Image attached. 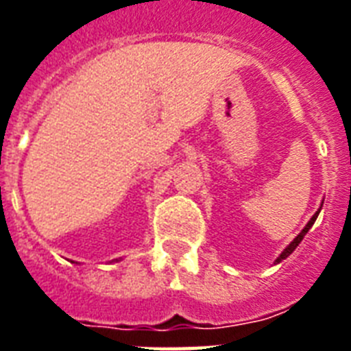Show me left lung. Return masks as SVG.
I'll return each mask as SVG.
<instances>
[{
    "instance_id": "1",
    "label": "left lung",
    "mask_w": 351,
    "mask_h": 351,
    "mask_svg": "<svg viewBox=\"0 0 351 351\" xmlns=\"http://www.w3.org/2000/svg\"><path fill=\"white\" fill-rule=\"evenodd\" d=\"M319 213H321V208L317 209V213L313 215V217H311V219H310V222H308V224L304 226V230L300 231V233L297 234V237H295V239L291 240V242H289L288 245H286V250H284L282 253H280V255L277 256V261H275V264H278V262L286 261V258H288V256L291 255V253H293L295 250H297V245H299L300 242H302V239H304V237H306V233H308V231L311 230V226L315 224V220H317V217H319Z\"/></svg>"
}]
</instances>
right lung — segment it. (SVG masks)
<instances>
[{
  "label": "right lung",
  "mask_w": 351,
  "mask_h": 351,
  "mask_svg": "<svg viewBox=\"0 0 351 351\" xmlns=\"http://www.w3.org/2000/svg\"><path fill=\"white\" fill-rule=\"evenodd\" d=\"M117 262H118V261H117Z\"/></svg>",
  "instance_id": "1"
}]
</instances>
